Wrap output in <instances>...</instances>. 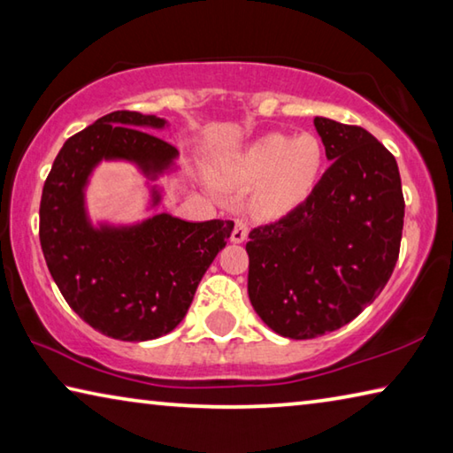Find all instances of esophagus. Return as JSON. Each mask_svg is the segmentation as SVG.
<instances>
[{
	"mask_svg": "<svg viewBox=\"0 0 453 453\" xmlns=\"http://www.w3.org/2000/svg\"><path fill=\"white\" fill-rule=\"evenodd\" d=\"M245 240H248V224H245L243 219H237L234 232H232V242L234 243H243Z\"/></svg>",
	"mask_w": 453,
	"mask_h": 453,
	"instance_id": "1",
	"label": "esophagus"
}]
</instances>
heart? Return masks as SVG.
Wrapping results in <instances>:
<instances>
[{
  "label": "heart",
  "mask_w": 453,
  "mask_h": 453,
  "mask_svg": "<svg viewBox=\"0 0 453 453\" xmlns=\"http://www.w3.org/2000/svg\"><path fill=\"white\" fill-rule=\"evenodd\" d=\"M324 162V145L316 135L270 134L235 153L226 170L229 178L245 186L262 180L254 196L256 208L265 216H278L311 194Z\"/></svg>",
  "instance_id": "heart-1"
}]
</instances>
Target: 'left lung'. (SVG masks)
<instances>
[{"instance_id": "obj_1", "label": "left lung", "mask_w": 453, "mask_h": 453, "mask_svg": "<svg viewBox=\"0 0 453 453\" xmlns=\"http://www.w3.org/2000/svg\"><path fill=\"white\" fill-rule=\"evenodd\" d=\"M332 162L303 203L250 232L248 294L275 334L311 340L349 324L392 275L403 229L395 157L364 127L316 118Z\"/></svg>"}]
</instances>
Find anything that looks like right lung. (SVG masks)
I'll list each match as a JSON object with an SVG mask.
<instances>
[{
    "instance_id": "obj_1",
    "label": "right lung",
    "mask_w": 453,
    "mask_h": 453,
    "mask_svg": "<svg viewBox=\"0 0 453 453\" xmlns=\"http://www.w3.org/2000/svg\"><path fill=\"white\" fill-rule=\"evenodd\" d=\"M157 116L113 111L72 135L43 183L40 242L53 281L70 308L99 334L148 342L170 334L186 318L196 289L234 221H186L156 213L135 224L91 221L86 189L102 162H127L145 180L175 172L178 150L153 134ZM150 186V205L162 203Z\"/></svg>"
}]
</instances>
